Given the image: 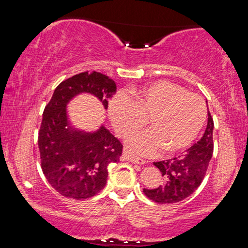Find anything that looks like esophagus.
Here are the masks:
<instances>
[{
    "mask_svg": "<svg viewBox=\"0 0 248 248\" xmlns=\"http://www.w3.org/2000/svg\"><path fill=\"white\" fill-rule=\"evenodd\" d=\"M123 157H124V159H125V161H128L130 163H133V164H139V165L144 164V159L143 158L138 157L137 155H134L131 152V151L128 150V149H124Z\"/></svg>",
    "mask_w": 248,
    "mask_h": 248,
    "instance_id": "obj_1",
    "label": "esophagus"
}]
</instances>
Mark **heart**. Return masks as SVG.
<instances>
[{
	"label": "heart",
	"instance_id": "1",
	"mask_svg": "<svg viewBox=\"0 0 248 248\" xmlns=\"http://www.w3.org/2000/svg\"><path fill=\"white\" fill-rule=\"evenodd\" d=\"M109 117L121 138L138 131L145 121L150 125L128 141L136 152L152 155L164 149L171 154L188 148L198 137L207 118V107L200 95L161 81L128 97L117 95L109 104Z\"/></svg>",
	"mask_w": 248,
	"mask_h": 248
}]
</instances>
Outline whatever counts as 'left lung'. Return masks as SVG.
<instances>
[{"label": "left lung", "instance_id": "left-lung-1", "mask_svg": "<svg viewBox=\"0 0 248 248\" xmlns=\"http://www.w3.org/2000/svg\"><path fill=\"white\" fill-rule=\"evenodd\" d=\"M213 118L208 112V124L201 139L180 156L154 162L161 170L164 184L144 195L157 203H175L189 197L200 186L213 154Z\"/></svg>", "mask_w": 248, "mask_h": 248}]
</instances>
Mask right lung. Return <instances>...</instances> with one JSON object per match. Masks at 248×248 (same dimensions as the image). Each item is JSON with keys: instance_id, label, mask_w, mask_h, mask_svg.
<instances>
[{"instance_id": "1", "label": "right lung", "mask_w": 248, "mask_h": 248, "mask_svg": "<svg viewBox=\"0 0 248 248\" xmlns=\"http://www.w3.org/2000/svg\"><path fill=\"white\" fill-rule=\"evenodd\" d=\"M116 91L114 79L86 71L59 84L46 105L38 133L41 169L54 190L66 198L97 195L106 185L108 165L119 162L123 152V143L105 127L94 133L66 128V104L79 93H91L107 109Z\"/></svg>"}]
</instances>
